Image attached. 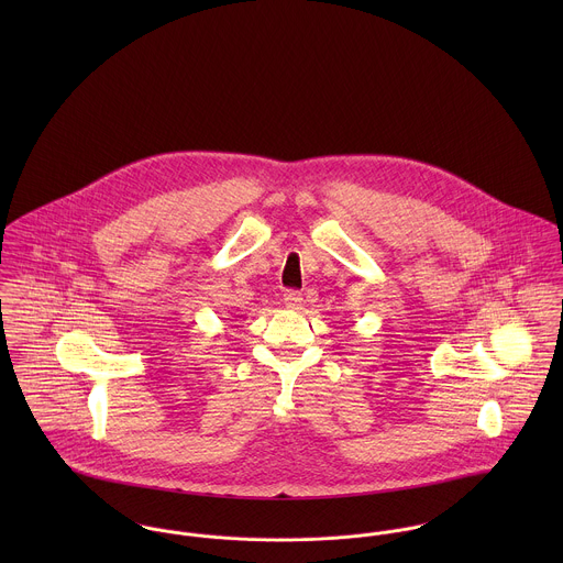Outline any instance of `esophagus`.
<instances>
[{"label": "esophagus", "instance_id": "esophagus-1", "mask_svg": "<svg viewBox=\"0 0 563 563\" xmlns=\"http://www.w3.org/2000/svg\"><path fill=\"white\" fill-rule=\"evenodd\" d=\"M284 303H286V308H290V310H299V308L303 306V297H301V292H297V290H288V292L284 295Z\"/></svg>", "mask_w": 563, "mask_h": 563}]
</instances>
